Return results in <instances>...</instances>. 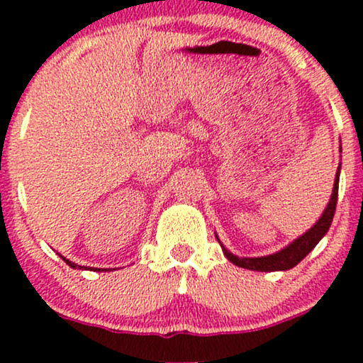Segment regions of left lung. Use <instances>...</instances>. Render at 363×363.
<instances>
[{
  "mask_svg": "<svg viewBox=\"0 0 363 363\" xmlns=\"http://www.w3.org/2000/svg\"><path fill=\"white\" fill-rule=\"evenodd\" d=\"M341 165V164H340ZM338 184H340V167L336 170V179H335V187H333L331 199H329V205L324 210L323 216L319 218V222L311 228L309 232H306L302 237H298L297 240H294L289 247L281 249L277 254L264 257H237L232 252H228L223 247V254L227 256V259L234 264L240 266V268L252 269V272H285V269L294 268L301 262L303 257L309 254L312 249L318 245V242L326 235L333 222V216L336 211V203H338Z\"/></svg>",
  "mask_w": 363,
  "mask_h": 363,
  "instance_id": "obj_1",
  "label": "left lung"
}]
</instances>
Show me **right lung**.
Returning <instances> with one entry per match:
<instances>
[{
    "instance_id": "1",
    "label": "right lung",
    "mask_w": 363,
    "mask_h": 363,
    "mask_svg": "<svg viewBox=\"0 0 363 363\" xmlns=\"http://www.w3.org/2000/svg\"><path fill=\"white\" fill-rule=\"evenodd\" d=\"M62 259H65V257H62ZM65 262H66V264H68V266H72V268H74V269H82V266H78V264H74V262H72V261H69V259H65Z\"/></svg>"
}]
</instances>
